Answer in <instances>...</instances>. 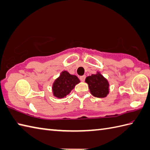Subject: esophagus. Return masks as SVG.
<instances>
[{"label": "esophagus", "mask_w": 150, "mask_h": 150, "mask_svg": "<svg viewBox=\"0 0 150 150\" xmlns=\"http://www.w3.org/2000/svg\"><path fill=\"white\" fill-rule=\"evenodd\" d=\"M85 78H86V76L85 75H83V76H81L80 77V79L81 81H83L84 82V80H85Z\"/></svg>", "instance_id": "esophagus-1"}]
</instances>
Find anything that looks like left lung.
Listing matches in <instances>:
<instances>
[{"instance_id":"left-lung-1","label":"left lung","mask_w":150,"mask_h":150,"mask_svg":"<svg viewBox=\"0 0 150 150\" xmlns=\"http://www.w3.org/2000/svg\"><path fill=\"white\" fill-rule=\"evenodd\" d=\"M85 82L88 84L91 93L97 98H105L110 92V84L108 81L98 71L86 78Z\"/></svg>"}]
</instances>
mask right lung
I'll list each match as a JSON object with an SVG mask.
<instances>
[{
	"instance_id": "1",
	"label": "right lung",
	"mask_w": 150,
	"mask_h": 150,
	"mask_svg": "<svg viewBox=\"0 0 150 150\" xmlns=\"http://www.w3.org/2000/svg\"><path fill=\"white\" fill-rule=\"evenodd\" d=\"M80 80L76 75H71L67 71H63L53 83L52 90L54 96L58 98L66 97L74 88Z\"/></svg>"
}]
</instances>
